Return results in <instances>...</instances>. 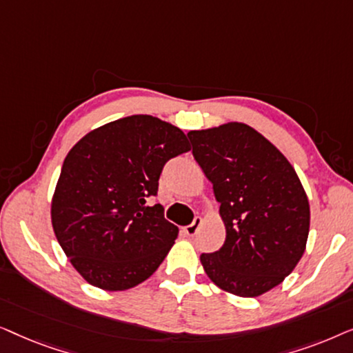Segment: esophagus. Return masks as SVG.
<instances>
[{
    "label": "esophagus",
    "instance_id": "esophagus-1",
    "mask_svg": "<svg viewBox=\"0 0 353 353\" xmlns=\"http://www.w3.org/2000/svg\"><path fill=\"white\" fill-rule=\"evenodd\" d=\"M201 225H202V219H201V216H196L194 221H192L191 225L185 226V233H186L188 236H194V234L197 233V231H199Z\"/></svg>",
    "mask_w": 353,
    "mask_h": 353
}]
</instances>
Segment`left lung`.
<instances>
[{
	"label": "left lung",
	"mask_w": 353,
	"mask_h": 353,
	"mask_svg": "<svg viewBox=\"0 0 353 353\" xmlns=\"http://www.w3.org/2000/svg\"><path fill=\"white\" fill-rule=\"evenodd\" d=\"M192 156L214 185L226 238L202 254L207 276L239 297L268 292L305 252L310 205L296 170L249 125L228 122L188 133Z\"/></svg>",
	"instance_id": "obj_1"
}]
</instances>
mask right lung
Instances as JSON below:
<instances>
[{"instance_id":"add662e5","label":"right lung","mask_w":353,"mask_h":353,"mask_svg":"<svg viewBox=\"0 0 353 353\" xmlns=\"http://www.w3.org/2000/svg\"><path fill=\"white\" fill-rule=\"evenodd\" d=\"M191 149L175 125L130 115L86 133L67 154L51 201V223L72 267L104 291L146 281L175 244L156 196L168 159Z\"/></svg>"}]
</instances>
